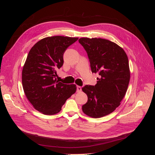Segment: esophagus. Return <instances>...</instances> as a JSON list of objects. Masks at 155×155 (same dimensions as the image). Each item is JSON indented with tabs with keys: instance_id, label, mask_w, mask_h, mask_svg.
I'll use <instances>...</instances> for the list:
<instances>
[{
	"instance_id": "1",
	"label": "esophagus",
	"mask_w": 155,
	"mask_h": 155,
	"mask_svg": "<svg viewBox=\"0 0 155 155\" xmlns=\"http://www.w3.org/2000/svg\"><path fill=\"white\" fill-rule=\"evenodd\" d=\"M76 91L77 92H81V87L79 86L76 87Z\"/></svg>"
}]
</instances>
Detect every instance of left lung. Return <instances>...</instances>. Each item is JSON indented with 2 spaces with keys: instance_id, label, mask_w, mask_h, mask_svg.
Instances as JSON below:
<instances>
[{
  "instance_id": "obj_1",
  "label": "left lung",
  "mask_w": 155,
  "mask_h": 155,
  "mask_svg": "<svg viewBox=\"0 0 155 155\" xmlns=\"http://www.w3.org/2000/svg\"><path fill=\"white\" fill-rule=\"evenodd\" d=\"M79 43L87 51L92 72L100 76L94 86L82 88L88 96L82 110L92 118H101L113 112L125 95L130 80L127 55L120 46L107 39L83 37Z\"/></svg>"
}]
</instances>
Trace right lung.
I'll return each mask as SVG.
<instances>
[{
    "label": "right lung",
    "instance_id": "right-lung-1",
    "mask_svg": "<svg viewBox=\"0 0 155 155\" xmlns=\"http://www.w3.org/2000/svg\"><path fill=\"white\" fill-rule=\"evenodd\" d=\"M78 39L64 36L46 37L29 51L22 69V87L27 99L41 113H58L76 91L75 85L59 82L56 70L63 66L65 50Z\"/></svg>",
    "mask_w": 155,
    "mask_h": 155
}]
</instances>
